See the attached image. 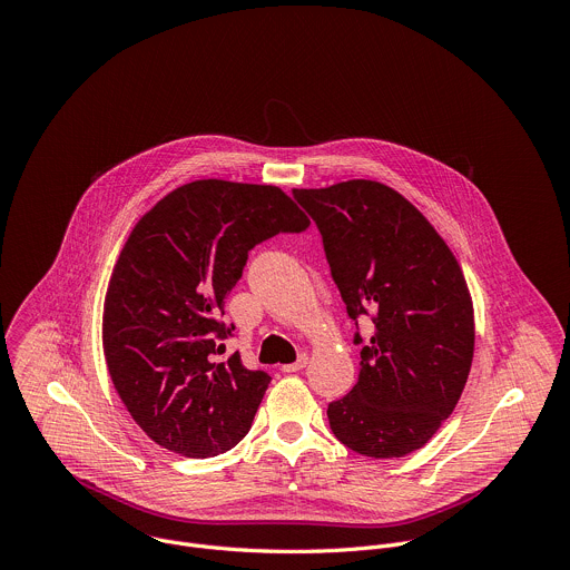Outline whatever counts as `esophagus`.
<instances>
[{"instance_id": "1", "label": "esophagus", "mask_w": 570, "mask_h": 570, "mask_svg": "<svg viewBox=\"0 0 570 570\" xmlns=\"http://www.w3.org/2000/svg\"><path fill=\"white\" fill-rule=\"evenodd\" d=\"M306 364H308V355H306V353H302L295 362L284 364V366H282V371H284V373H295V371H302Z\"/></svg>"}]
</instances>
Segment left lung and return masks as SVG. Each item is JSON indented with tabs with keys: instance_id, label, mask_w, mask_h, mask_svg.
<instances>
[{
	"instance_id": "obj_1",
	"label": "left lung",
	"mask_w": 570,
	"mask_h": 570,
	"mask_svg": "<svg viewBox=\"0 0 570 570\" xmlns=\"http://www.w3.org/2000/svg\"><path fill=\"white\" fill-rule=\"evenodd\" d=\"M293 195L322 233L348 317L373 313L357 383L328 405L331 430L357 454L407 456L450 419L468 383L474 306L463 271L425 215L381 180Z\"/></svg>"
}]
</instances>
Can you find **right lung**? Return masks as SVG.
<instances>
[{
	"label": "right lung",
	"mask_w": 570,
	"mask_h": 570,
	"mask_svg": "<svg viewBox=\"0 0 570 570\" xmlns=\"http://www.w3.org/2000/svg\"><path fill=\"white\" fill-rule=\"evenodd\" d=\"M306 226L282 187L222 178L185 183L138 219L107 286L102 348L122 405L156 445L208 459L248 434L271 375L239 353L215 360L230 333L224 299L250 248Z\"/></svg>",
	"instance_id": "add662e5"
}]
</instances>
